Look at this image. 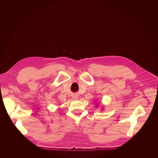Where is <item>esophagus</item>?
<instances>
[{
	"instance_id": "1",
	"label": "esophagus",
	"mask_w": 158,
	"mask_h": 158,
	"mask_svg": "<svg viewBox=\"0 0 158 158\" xmlns=\"http://www.w3.org/2000/svg\"><path fill=\"white\" fill-rule=\"evenodd\" d=\"M73 99H75V100H77L78 99H79V98H78V96H77V95H76V94H74V95H73Z\"/></svg>"
}]
</instances>
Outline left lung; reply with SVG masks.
<instances>
[{"label":"left lung","instance_id":"left-lung-1","mask_svg":"<svg viewBox=\"0 0 158 158\" xmlns=\"http://www.w3.org/2000/svg\"><path fill=\"white\" fill-rule=\"evenodd\" d=\"M96 105H97V104H96Z\"/></svg>","mask_w":158,"mask_h":158}]
</instances>
